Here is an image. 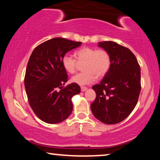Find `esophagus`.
I'll return each instance as SVG.
<instances>
[{"instance_id": "esophagus-1", "label": "esophagus", "mask_w": 160, "mask_h": 160, "mask_svg": "<svg viewBox=\"0 0 160 160\" xmlns=\"http://www.w3.org/2000/svg\"><path fill=\"white\" fill-rule=\"evenodd\" d=\"M87 89H88V88H87L86 87H81V91H82V92H85L87 90Z\"/></svg>"}]
</instances>
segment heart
<instances>
[{"label":"heart","mask_w":160,"mask_h":160,"mask_svg":"<svg viewBox=\"0 0 160 160\" xmlns=\"http://www.w3.org/2000/svg\"><path fill=\"white\" fill-rule=\"evenodd\" d=\"M75 58L65 54L61 58V64L68 73H74L77 64L83 63L82 70L72 78V82L79 85H88L93 82L95 78H101L106 75L111 68L112 58L110 54L104 49L85 47L75 51Z\"/></svg>","instance_id":"1"}]
</instances>
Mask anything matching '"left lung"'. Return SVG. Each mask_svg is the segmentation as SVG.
Here are the masks:
<instances>
[{"mask_svg":"<svg viewBox=\"0 0 160 160\" xmlns=\"http://www.w3.org/2000/svg\"><path fill=\"white\" fill-rule=\"evenodd\" d=\"M112 58L109 72L101 82L94 85L95 100L90 105L95 118L106 124L120 123L131 114L141 90L140 68L128 48L107 41L99 42Z\"/></svg>","mask_w":160,"mask_h":160,"instance_id":"left-lung-1","label":"left lung"}]
</instances>
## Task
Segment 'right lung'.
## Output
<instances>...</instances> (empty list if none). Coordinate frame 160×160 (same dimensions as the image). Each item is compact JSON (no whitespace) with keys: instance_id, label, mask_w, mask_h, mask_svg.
<instances>
[{"instance_id":"right-lung-1","label":"right lung","mask_w":160,"mask_h":160,"mask_svg":"<svg viewBox=\"0 0 160 160\" xmlns=\"http://www.w3.org/2000/svg\"><path fill=\"white\" fill-rule=\"evenodd\" d=\"M82 44L63 38H53L34 48L25 76L29 104L39 118L47 123L62 122L72 111V97L80 92L78 84L63 87L68 75L61 64L67 52Z\"/></svg>"}]
</instances>
